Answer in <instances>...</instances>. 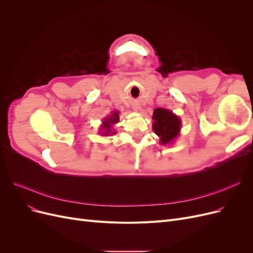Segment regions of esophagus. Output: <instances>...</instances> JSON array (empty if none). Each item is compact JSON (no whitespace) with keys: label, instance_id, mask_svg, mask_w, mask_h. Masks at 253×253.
<instances>
[{"label":"esophagus","instance_id":"esophagus-1","mask_svg":"<svg viewBox=\"0 0 253 253\" xmlns=\"http://www.w3.org/2000/svg\"><path fill=\"white\" fill-rule=\"evenodd\" d=\"M133 109H134V111H135V112H138V113H140V112H141V108H140L139 105H135Z\"/></svg>","mask_w":253,"mask_h":253}]
</instances>
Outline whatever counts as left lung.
Masks as SVG:
<instances>
[{
	"mask_svg": "<svg viewBox=\"0 0 253 253\" xmlns=\"http://www.w3.org/2000/svg\"><path fill=\"white\" fill-rule=\"evenodd\" d=\"M152 125L153 131L159 137V142L163 145L173 143L179 136L181 120L172 111L156 108L153 112Z\"/></svg>",
	"mask_w": 253,
	"mask_h": 253,
	"instance_id": "1",
	"label": "left lung"
}]
</instances>
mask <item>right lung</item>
<instances>
[{"label": "right lung", "instance_id": "1", "mask_svg": "<svg viewBox=\"0 0 253 253\" xmlns=\"http://www.w3.org/2000/svg\"><path fill=\"white\" fill-rule=\"evenodd\" d=\"M119 121V112L118 111H113L111 115L106 116L103 118L102 124L99 127V133H100L101 136H112L114 134H116V132H114V125H116Z\"/></svg>", "mask_w": 253, "mask_h": 253}]
</instances>
